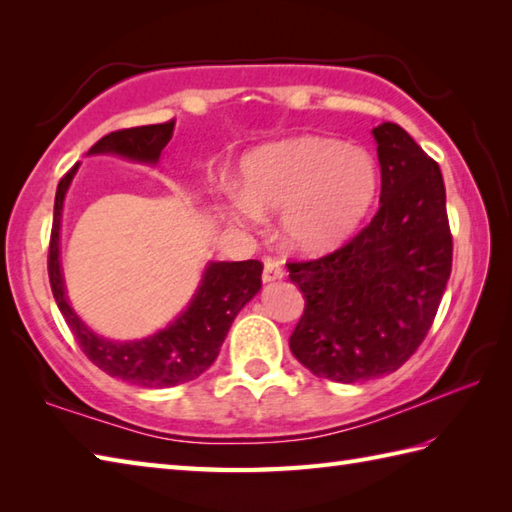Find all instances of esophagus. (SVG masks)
Returning a JSON list of instances; mask_svg holds the SVG:
<instances>
[{
    "label": "esophagus",
    "instance_id": "34e87169",
    "mask_svg": "<svg viewBox=\"0 0 512 512\" xmlns=\"http://www.w3.org/2000/svg\"><path fill=\"white\" fill-rule=\"evenodd\" d=\"M284 275H286V270H284V266H281V262H277L275 257H264V273H262L264 281H275Z\"/></svg>",
    "mask_w": 512,
    "mask_h": 512
}]
</instances>
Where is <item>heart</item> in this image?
Listing matches in <instances>:
<instances>
[{"mask_svg": "<svg viewBox=\"0 0 512 512\" xmlns=\"http://www.w3.org/2000/svg\"><path fill=\"white\" fill-rule=\"evenodd\" d=\"M378 169L361 147L301 136L266 145L242 162L231 204L237 222L281 211L284 239L303 253H323L350 235L374 202Z\"/></svg>", "mask_w": 512, "mask_h": 512, "instance_id": "heart-1", "label": "heart"}]
</instances>
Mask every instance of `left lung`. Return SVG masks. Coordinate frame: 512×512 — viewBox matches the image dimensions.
<instances>
[{
	"label": "left lung",
	"mask_w": 512,
	"mask_h": 512,
	"mask_svg": "<svg viewBox=\"0 0 512 512\" xmlns=\"http://www.w3.org/2000/svg\"><path fill=\"white\" fill-rule=\"evenodd\" d=\"M380 206L350 242L290 259L306 297L290 350L314 376L358 383L396 372L427 336L447 288L453 235L438 162L396 123L374 127Z\"/></svg>",
	"instance_id": "1"
}]
</instances>
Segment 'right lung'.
Instances as JSON below:
<instances>
[{
    "instance_id": "right-lung-1",
    "label": "right lung",
    "mask_w": 512,
    "mask_h": 512,
    "mask_svg": "<svg viewBox=\"0 0 512 512\" xmlns=\"http://www.w3.org/2000/svg\"><path fill=\"white\" fill-rule=\"evenodd\" d=\"M173 129H176V118L158 125L116 129V132L103 136L90 149V154H121L125 158L156 162L160 151L171 140ZM76 167L79 165H74L61 178L57 195H54V217L48 246L50 288L65 323H68L81 352L105 374L149 389L189 383L213 365L237 312L262 288V262L246 259V262L211 264L206 268L202 286L198 295L193 297L191 306L167 330L149 336V339L132 343H112L101 339L85 328L83 321L70 308L68 299H65L59 264L63 198Z\"/></svg>"
}]
</instances>
